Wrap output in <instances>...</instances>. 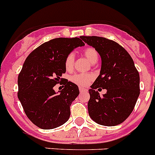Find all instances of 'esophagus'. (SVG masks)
<instances>
[{"label":"esophagus","instance_id":"1","mask_svg":"<svg viewBox=\"0 0 155 155\" xmlns=\"http://www.w3.org/2000/svg\"><path fill=\"white\" fill-rule=\"evenodd\" d=\"M79 89H80V93H84V92H87V89H86V88L81 87H80L79 88Z\"/></svg>","mask_w":155,"mask_h":155}]
</instances>
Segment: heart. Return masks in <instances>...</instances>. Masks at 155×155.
Here are the masks:
<instances>
[{
	"label": "heart",
	"instance_id": "1",
	"mask_svg": "<svg viewBox=\"0 0 155 155\" xmlns=\"http://www.w3.org/2000/svg\"><path fill=\"white\" fill-rule=\"evenodd\" d=\"M84 54L91 63L95 64L98 61V53L94 48H86L84 50ZM74 62H75V54L73 53H70L66 57L65 61H64V67L67 71H71L73 68ZM93 78L92 75L78 73L72 75L71 77V80L72 83L77 84L80 87H85L89 84L90 82L93 80Z\"/></svg>",
	"mask_w": 155,
	"mask_h": 155
}]
</instances>
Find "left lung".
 <instances>
[{"label":"left lung","instance_id":"1","mask_svg":"<svg viewBox=\"0 0 155 155\" xmlns=\"http://www.w3.org/2000/svg\"><path fill=\"white\" fill-rule=\"evenodd\" d=\"M86 43L97 50L102 68L89 90L88 113L94 121L115 126L124 121L133 111L140 95V75L129 53L113 40L97 36H82ZM100 87L107 92L100 96Z\"/></svg>","mask_w":155,"mask_h":155}]
</instances>
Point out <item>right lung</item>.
I'll list each match as a JSON object with an SVG mask.
<instances>
[{"label":"right lung","instance_id":"add662e5","mask_svg":"<svg viewBox=\"0 0 155 155\" xmlns=\"http://www.w3.org/2000/svg\"><path fill=\"white\" fill-rule=\"evenodd\" d=\"M83 45L79 38H54L34 49L23 63L18 76V98L38 128L53 129L69 119L70 106L80 91L76 84L61 77L66 71V57ZM62 81L65 88L57 94L53 87Z\"/></svg>","mask_w":155,"mask_h":155}]
</instances>
